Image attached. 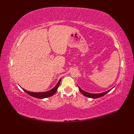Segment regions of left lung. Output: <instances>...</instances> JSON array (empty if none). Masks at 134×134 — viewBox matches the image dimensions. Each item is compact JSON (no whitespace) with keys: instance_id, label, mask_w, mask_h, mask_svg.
Wrapping results in <instances>:
<instances>
[{"instance_id":"obj_1","label":"left lung","mask_w":134,"mask_h":134,"mask_svg":"<svg viewBox=\"0 0 134 134\" xmlns=\"http://www.w3.org/2000/svg\"><path fill=\"white\" fill-rule=\"evenodd\" d=\"M78 88H79V90L80 91V92L81 93H82L83 95L86 96L87 97H89V98H99V97H102V96H104L105 94H106L107 93H108L113 88H112V89L109 90V91L103 92L102 93H98V94H96V93H88L87 92H85L84 91L82 90V89H81L79 86H78Z\"/></svg>"}]
</instances>
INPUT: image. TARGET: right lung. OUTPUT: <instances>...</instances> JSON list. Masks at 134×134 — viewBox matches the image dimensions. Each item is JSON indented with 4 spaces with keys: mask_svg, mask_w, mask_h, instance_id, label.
Wrapping results in <instances>:
<instances>
[{
    "mask_svg": "<svg viewBox=\"0 0 134 134\" xmlns=\"http://www.w3.org/2000/svg\"><path fill=\"white\" fill-rule=\"evenodd\" d=\"M61 78L59 81L58 82V83H57V84L56 85L55 87L54 88H53L52 89V90L48 91L47 92H42V93H36V92H28L27 91H26L25 90H24L23 89L24 91H25L27 94H28L29 95L35 97V98H47V97H51L52 96H53L55 93H56V92L58 90V88L59 86L60 82H61Z\"/></svg>",
    "mask_w": 134,
    "mask_h": 134,
    "instance_id": "add662e5",
    "label": "right lung"
}]
</instances>
